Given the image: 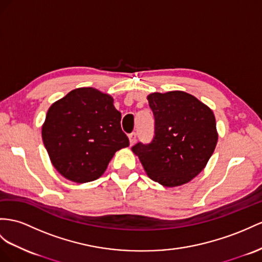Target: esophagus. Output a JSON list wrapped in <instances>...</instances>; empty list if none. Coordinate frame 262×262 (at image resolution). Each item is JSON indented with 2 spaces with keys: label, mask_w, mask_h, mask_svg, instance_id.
Returning <instances> with one entry per match:
<instances>
[{
  "label": "esophagus",
  "mask_w": 262,
  "mask_h": 262,
  "mask_svg": "<svg viewBox=\"0 0 262 262\" xmlns=\"http://www.w3.org/2000/svg\"><path fill=\"white\" fill-rule=\"evenodd\" d=\"M128 138H129V143H130V145H134V144H135V142H136V138H137V136H136V133H130L129 135H128Z\"/></svg>",
  "instance_id": "34e87169"
}]
</instances>
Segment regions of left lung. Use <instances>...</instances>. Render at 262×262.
Returning <instances> with one entry per match:
<instances>
[{
    "label": "left lung",
    "mask_w": 262,
    "mask_h": 262,
    "mask_svg": "<svg viewBox=\"0 0 262 262\" xmlns=\"http://www.w3.org/2000/svg\"><path fill=\"white\" fill-rule=\"evenodd\" d=\"M148 103L155 118L149 144L132 147L145 171L165 187L187 184L205 168L218 134L212 111L182 91L152 93Z\"/></svg>",
    "instance_id": "1"
}]
</instances>
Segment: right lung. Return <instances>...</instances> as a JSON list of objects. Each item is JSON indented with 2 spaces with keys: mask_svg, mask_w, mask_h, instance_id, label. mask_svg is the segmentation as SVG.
<instances>
[{
  "mask_svg": "<svg viewBox=\"0 0 262 262\" xmlns=\"http://www.w3.org/2000/svg\"><path fill=\"white\" fill-rule=\"evenodd\" d=\"M112 96L93 87L70 92L53 104L42 127L51 162L65 178L78 184L103 175L114 154L129 146Z\"/></svg>",
  "mask_w": 262,
  "mask_h": 262,
  "instance_id": "right-lung-1",
  "label": "right lung"
}]
</instances>
